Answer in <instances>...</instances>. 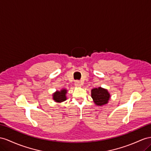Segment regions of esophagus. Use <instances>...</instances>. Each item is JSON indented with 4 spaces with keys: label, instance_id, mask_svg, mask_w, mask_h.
Here are the masks:
<instances>
[{
    "label": "esophagus",
    "instance_id": "34e87169",
    "mask_svg": "<svg viewBox=\"0 0 151 151\" xmlns=\"http://www.w3.org/2000/svg\"><path fill=\"white\" fill-rule=\"evenodd\" d=\"M75 86L76 87H81L82 85H81V83H80V82H79V81H76V82H75Z\"/></svg>",
    "mask_w": 151,
    "mask_h": 151
}]
</instances>
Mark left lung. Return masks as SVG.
I'll return each mask as SVG.
<instances>
[{"mask_svg": "<svg viewBox=\"0 0 151 151\" xmlns=\"http://www.w3.org/2000/svg\"><path fill=\"white\" fill-rule=\"evenodd\" d=\"M91 97L96 105L101 106L109 103L111 96L107 89L99 87L91 90Z\"/></svg>", "mask_w": 151, "mask_h": 151, "instance_id": "1", "label": "left lung"}]
</instances>
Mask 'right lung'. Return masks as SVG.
Returning <instances> with one entry per match:
<instances>
[{
	"mask_svg": "<svg viewBox=\"0 0 151 151\" xmlns=\"http://www.w3.org/2000/svg\"><path fill=\"white\" fill-rule=\"evenodd\" d=\"M68 92V90L65 88H63L60 91H56L52 94V98L54 101L56 103H63L67 99L66 94Z\"/></svg>",
	"mask_w": 151,
	"mask_h": 151,
	"instance_id": "add662e5",
	"label": "right lung"
}]
</instances>
